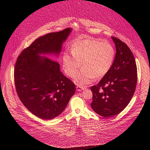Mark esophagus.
Segmentation results:
<instances>
[{"instance_id":"obj_1","label":"esophagus","mask_w":150,"mask_h":150,"mask_svg":"<svg viewBox=\"0 0 150 150\" xmlns=\"http://www.w3.org/2000/svg\"><path fill=\"white\" fill-rule=\"evenodd\" d=\"M85 88H84V87H81V86H77L76 87V90L78 91H82V90H83V89H85Z\"/></svg>"}]
</instances>
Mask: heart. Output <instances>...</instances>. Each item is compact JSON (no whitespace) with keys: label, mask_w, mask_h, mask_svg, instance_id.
Here are the masks:
<instances>
[{"label":"heart","mask_w":150,"mask_h":150,"mask_svg":"<svg viewBox=\"0 0 150 150\" xmlns=\"http://www.w3.org/2000/svg\"><path fill=\"white\" fill-rule=\"evenodd\" d=\"M71 53L72 55L63 54V68L68 76L74 78L82 65L83 69L76 78L80 85L90 83L95 77L105 75L112 68L115 56L112 44L94 38L74 42Z\"/></svg>","instance_id":"b5f03b06"}]
</instances>
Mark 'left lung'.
Listing matches in <instances>:
<instances>
[{
    "instance_id": "left-lung-1",
    "label": "left lung",
    "mask_w": 150,
    "mask_h": 150,
    "mask_svg": "<svg viewBox=\"0 0 150 150\" xmlns=\"http://www.w3.org/2000/svg\"><path fill=\"white\" fill-rule=\"evenodd\" d=\"M116 49L112 68L97 85L91 88V106L98 115L110 117L129 103L137 83V68L132 52L124 42L112 37Z\"/></svg>"
}]
</instances>
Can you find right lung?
<instances>
[{
  "instance_id": "add662e5",
  "label": "right lung",
  "mask_w": 150,
  "mask_h": 150,
  "mask_svg": "<svg viewBox=\"0 0 150 150\" xmlns=\"http://www.w3.org/2000/svg\"><path fill=\"white\" fill-rule=\"evenodd\" d=\"M71 32L68 28L37 38L21 53L14 69L17 94L25 108L46 120L59 116L75 92V85L60 71L59 63L39 54H59Z\"/></svg>"
}]
</instances>
